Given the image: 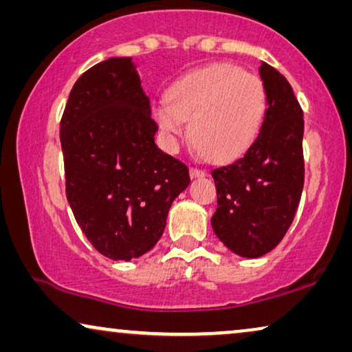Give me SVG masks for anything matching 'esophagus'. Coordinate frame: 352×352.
Instances as JSON below:
<instances>
[{
    "label": "esophagus",
    "mask_w": 352,
    "mask_h": 352,
    "mask_svg": "<svg viewBox=\"0 0 352 352\" xmlns=\"http://www.w3.org/2000/svg\"><path fill=\"white\" fill-rule=\"evenodd\" d=\"M189 175H190L192 179H194V177H204L205 176V171L204 170H199V168H190Z\"/></svg>",
    "instance_id": "esophagus-1"
}]
</instances>
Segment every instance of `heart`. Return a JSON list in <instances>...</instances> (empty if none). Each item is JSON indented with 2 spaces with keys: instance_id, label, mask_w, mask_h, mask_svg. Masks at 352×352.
<instances>
[{
  "instance_id": "b5f03b06",
  "label": "heart",
  "mask_w": 352,
  "mask_h": 352,
  "mask_svg": "<svg viewBox=\"0 0 352 352\" xmlns=\"http://www.w3.org/2000/svg\"><path fill=\"white\" fill-rule=\"evenodd\" d=\"M266 89L259 78L230 64L192 70L170 86L153 117L166 146L190 136L199 155L229 162L248 151L266 113Z\"/></svg>"
}]
</instances>
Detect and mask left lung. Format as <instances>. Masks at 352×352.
I'll list each match as a JSON object with an SVG mask.
<instances>
[{"instance_id": "left-lung-1", "label": "left lung", "mask_w": 352, "mask_h": 352, "mask_svg": "<svg viewBox=\"0 0 352 352\" xmlns=\"http://www.w3.org/2000/svg\"><path fill=\"white\" fill-rule=\"evenodd\" d=\"M267 107L256 141L239 160L211 171L214 234L230 252L259 258L276 248L295 218L305 184L302 110L285 76L263 62Z\"/></svg>"}]
</instances>
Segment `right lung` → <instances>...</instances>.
I'll return each instance as SVG.
<instances>
[{"instance_id": "right-lung-1", "label": "right lung", "mask_w": 352, "mask_h": 352, "mask_svg": "<svg viewBox=\"0 0 352 352\" xmlns=\"http://www.w3.org/2000/svg\"><path fill=\"white\" fill-rule=\"evenodd\" d=\"M151 113L131 57H110L76 80L60 120L67 200L93 247L115 261L155 247L190 182L184 163L157 147Z\"/></svg>"}]
</instances>
